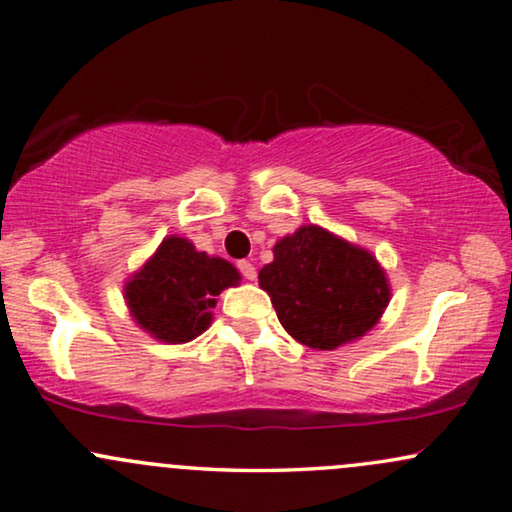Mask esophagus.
<instances>
[{
	"instance_id": "34e87169",
	"label": "esophagus",
	"mask_w": 512,
	"mask_h": 512,
	"mask_svg": "<svg viewBox=\"0 0 512 512\" xmlns=\"http://www.w3.org/2000/svg\"><path fill=\"white\" fill-rule=\"evenodd\" d=\"M239 269L243 273V278L246 280H255L257 278V269L253 262H248V259H243V262H239Z\"/></svg>"
}]
</instances>
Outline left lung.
Masks as SVG:
<instances>
[{
    "mask_svg": "<svg viewBox=\"0 0 512 512\" xmlns=\"http://www.w3.org/2000/svg\"><path fill=\"white\" fill-rule=\"evenodd\" d=\"M280 325L313 350H336L371 331L392 290L387 273L366 248L304 225L273 246V262L259 271Z\"/></svg>",
    "mask_w": 512,
    "mask_h": 512,
    "instance_id": "left-lung-1",
    "label": "left lung"
}]
</instances>
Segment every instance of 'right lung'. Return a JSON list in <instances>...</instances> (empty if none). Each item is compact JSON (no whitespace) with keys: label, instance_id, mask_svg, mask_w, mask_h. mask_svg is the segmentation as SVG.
I'll list each match as a JSON object with an SVG mask.
<instances>
[{"label":"right lung","instance_id":"1","mask_svg":"<svg viewBox=\"0 0 512 512\" xmlns=\"http://www.w3.org/2000/svg\"><path fill=\"white\" fill-rule=\"evenodd\" d=\"M232 262L194 248L185 236L164 239L125 283L129 315L157 341L178 345L211 327L218 294L239 285Z\"/></svg>","mask_w":512,"mask_h":512}]
</instances>
